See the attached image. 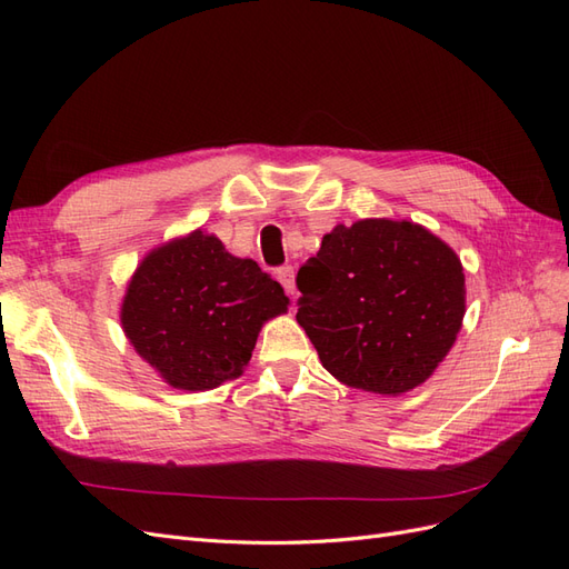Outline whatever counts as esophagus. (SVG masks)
<instances>
[{
	"instance_id": "34e87169",
	"label": "esophagus",
	"mask_w": 569,
	"mask_h": 569,
	"mask_svg": "<svg viewBox=\"0 0 569 569\" xmlns=\"http://www.w3.org/2000/svg\"><path fill=\"white\" fill-rule=\"evenodd\" d=\"M295 278H297V272H295V268H291V266H284V268L278 270V280H280V284L284 287V291H287L289 297L297 295V282H295Z\"/></svg>"
}]
</instances>
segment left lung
Segmentation results:
<instances>
[{"mask_svg":"<svg viewBox=\"0 0 569 569\" xmlns=\"http://www.w3.org/2000/svg\"><path fill=\"white\" fill-rule=\"evenodd\" d=\"M297 322L341 385L399 396L432 377L465 316L458 253L412 220L337 226L297 274Z\"/></svg>","mask_w":569,"mask_h":569,"instance_id":"left-lung-1","label":"left lung"}]
</instances>
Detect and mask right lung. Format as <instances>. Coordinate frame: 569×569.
I'll return each instance as SVG.
<instances>
[{
  "label": "right lung",
  "mask_w": 569,
  "mask_h": 569,
  "mask_svg": "<svg viewBox=\"0 0 569 569\" xmlns=\"http://www.w3.org/2000/svg\"><path fill=\"white\" fill-rule=\"evenodd\" d=\"M287 306L284 289L256 261L199 228L142 258L120 325L168 387L209 391L244 372L261 327Z\"/></svg>",
  "instance_id": "right-lung-1"
}]
</instances>
